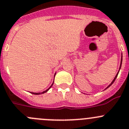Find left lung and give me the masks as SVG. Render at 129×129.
<instances>
[{
  "instance_id": "8db88e82",
  "label": "left lung",
  "mask_w": 129,
  "mask_h": 129,
  "mask_svg": "<svg viewBox=\"0 0 129 129\" xmlns=\"http://www.w3.org/2000/svg\"><path fill=\"white\" fill-rule=\"evenodd\" d=\"M121 63H122V54H121V62H120V68H119V70H118V72L117 73V74H116V75L115 76V78H114V79L113 80V81H112V82L111 83V84H109V85H108V86H107L106 88V89L105 90H106L107 88H108L109 87V86H111V85H112V84L114 82H115V79H116V78H117V76H118V73H119V71H120V69H121Z\"/></svg>"
}]
</instances>
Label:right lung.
<instances>
[{
  "label": "right lung",
  "instance_id": "right-lung-1",
  "mask_svg": "<svg viewBox=\"0 0 129 129\" xmlns=\"http://www.w3.org/2000/svg\"><path fill=\"white\" fill-rule=\"evenodd\" d=\"M55 74H56V73H55V75H54V78H55ZM53 83H54V81H53V83L51 84V86H50V87L48 88L46 90H45V91H43V92H39V93H36V92H30V93H32V94H34V95H40V94H43V93H46V92H48V90H50V88H51V86H53Z\"/></svg>",
  "mask_w": 129,
  "mask_h": 129
}]
</instances>
